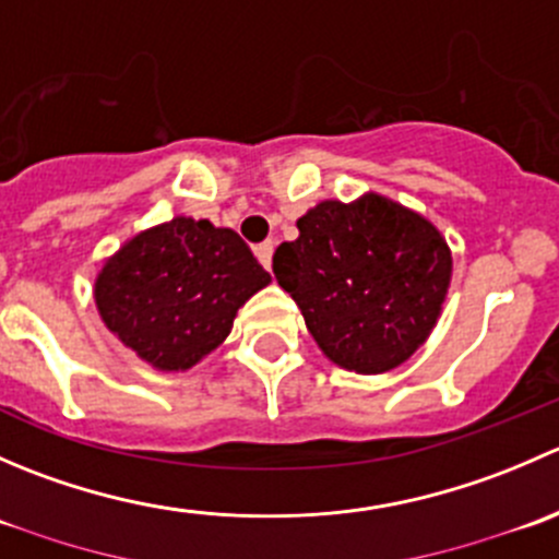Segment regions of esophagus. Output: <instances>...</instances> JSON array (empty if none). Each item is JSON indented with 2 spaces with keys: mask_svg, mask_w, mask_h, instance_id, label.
Listing matches in <instances>:
<instances>
[{
  "mask_svg": "<svg viewBox=\"0 0 559 559\" xmlns=\"http://www.w3.org/2000/svg\"><path fill=\"white\" fill-rule=\"evenodd\" d=\"M273 251H275V240H264V243L253 248V253H257V259L262 262L264 270H270V264H273Z\"/></svg>",
  "mask_w": 559,
  "mask_h": 559,
  "instance_id": "obj_1",
  "label": "esophagus"
}]
</instances>
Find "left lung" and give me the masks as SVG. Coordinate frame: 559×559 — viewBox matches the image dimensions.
Wrapping results in <instances>:
<instances>
[{"instance_id": "obj_1", "label": "left lung", "mask_w": 559, "mask_h": 559, "mask_svg": "<svg viewBox=\"0 0 559 559\" xmlns=\"http://www.w3.org/2000/svg\"><path fill=\"white\" fill-rule=\"evenodd\" d=\"M273 273L326 359L362 376L400 368L438 324L452 251L421 213L362 194L324 200L297 218Z\"/></svg>"}]
</instances>
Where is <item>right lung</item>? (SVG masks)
I'll use <instances>...</instances> for the list:
<instances>
[{
    "instance_id": "right-lung-1",
    "label": "right lung",
    "mask_w": 559,
    "mask_h": 559,
    "mask_svg": "<svg viewBox=\"0 0 559 559\" xmlns=\"http://www.w3.org/2000/svg\"><path fill=\"white\" fill-rule=\"evenodd\" d=\"M270 284L235 229L175 216L105 259L94 300L105 326L162 373L189 370L227 341L238 308Z\"/></svg>"
}]
</instances>
